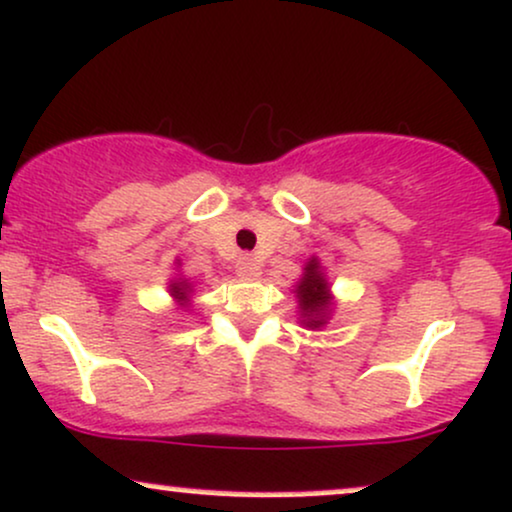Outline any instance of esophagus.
<instances>
[{"mask_svg":"<svg viewBox=\"0 0 512 512\" xmlns=\"http://www.w3.org/2000/svg\"><path fill=\"white\" fill-rule=\"evenodd\" d=\"M258 270H261V266H258V261L251 254H244L239 256L237 261V273L239 278H246V280H254L258 278Z\"/></svg>","mask_w":512,"mask_h":512,"instance_id":"esophagus-1","label":"esophagus"}]
</instances>
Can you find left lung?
Instances as JSON below:
<instances>
[{"label":"left lung","instance_id":"obj_1","mask_svg":"<svg viewBox=\"0 0 512 512\" xmlns=\"http://www.w3.org/2000/svg\"><path fill=\"white\" fill-rule=\"evenodd\" d=\"M294 294H297L299 302V321L311 330L326 326L330 311H333V297H330V285L316 256L306 261Z\"/></svg>","mask_w":512,"mask_h":512}]
</instances>
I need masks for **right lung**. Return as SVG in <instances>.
<instances>
[{"instance_id": "add662e5", "label": "right lung", "mask_w": 512, "mask_h": 512, "mask_svg": "<svg viewBox=\"0 0 512 512\" xmlns=\"http://www.w3.org/2000/svg\"><path fill=\"white\" fill-rule=\"evenodd\" d=\"M170 294L174 299H177L179 306H186V302H189V294H191V285L184 278L172 280L170 282Z\"/></svg>"}]
</instances>
